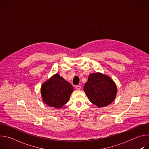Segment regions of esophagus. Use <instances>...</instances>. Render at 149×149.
<instances>
[{"label":"esophagus","mask_w":149,"mask_h":149,"mask_svg":"<svg viewBox=\"0 0 149 149\" xmlns=\"http://www.w3.org/2000/svg\"><path fill=\"white\" fill-rule=\"evenodd\" d=\"M75 88L77 90H80L81 88V87L80 86H75Z\"/></svg>","instance_id":"esophagus-1"}]
</instances>
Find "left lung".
I'll return each mask as SVG.
<instances>
[{
	"mask_svg": "<svg viewBox=\"0 0 149 149\" xmlns=\"http://www.w3.org/2000/svg\"><path fill=\"white\" fill-rule=\"evenodd\" d=\"M84 90L89 100L98 107L110 104L117 93V86L113 79L109 76L100 72L89 75Z\"/></svg>",
	"mask_w": 149,
	"mask_h": 149,
	"instance_id": "1",
	"label": "left lung"
}]
</instances>
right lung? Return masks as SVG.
Listing matches in <instances>:
<instances>
[{
    "mask_svg": "<svg viewBox=\"0 0 149 149\" xmlns=\"http://www.w3.org/2000/svg\"><path fill=\"white\" fill-rule=\"evenodd\" d=\"M74 87L58 74L54 75L42 85L41 97L49 107L61 109L68 101Z\"/></svg>",
    "mask_w": 149,
    "mask_h": 149,
    "instance_id": "obj_1",
    "label": "right lung"
}]
</instances>
